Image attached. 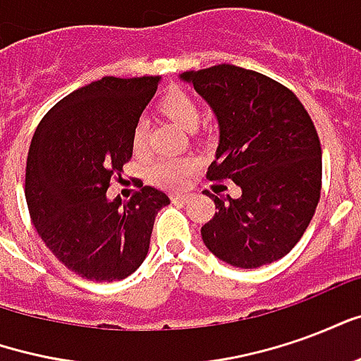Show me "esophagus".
I'll return each mask as SVG.
<instances>
[{
  "label": "esophagus",
  "mask_w": 361,
  "mask_h": 361,
  "mask_svg": "<svg viewBox=\"0 0 361 361\" xmlns=\"http://www.w3.org/2000/svg\"><path fill=\"white\" fill-rule=\"evenodd\" d=\"M172 203H178V204H188L191 201V195H172Z\"/></svg>",
  "instance_id": "1"
}]
</instances>
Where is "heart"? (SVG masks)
<instances>
[{
    "label": "heart",
    "mask_w": 361,
    "mask_h": 361,
    "mask_svg": "<svg viewBox=\"0 0 361 361\" xmlns=\"http://www.w3.org/2000/svg\"><path fill=\"white\" fill-rule=\"evenodd\" d=\"M158 108L164 116L172 119L176 126H180L185 131H193L199 126V119H201L199 102L185 90L170 89L160 98ZM147 129H149L147 119H139L135 123L133 137H131L135 152L145 150ZM193 170H195V160L193 158H160V160L150 164L149 180L154 181L157 185H162V188H181L188 181Z\"/></svg>",
    "instance_id": "obj_1"
}]
</instances>
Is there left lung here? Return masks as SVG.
I'll list each match as a JSON object with an SVG mask.
<instances>
[{
    "mask_svg": "<svg viewBox=\"0 0 361 361\" xmlns=\"http://www.w3.org/2000/svg\"><path fill=\"white\" fill-rule=\"evenodd\" d=\"M219 121L209 180L234 181L238 199L207 191L216 209L204 245L228 265L257 269L282 259L310 226L321 195V142L292 90L250 69L214 66L180 75Z\"/></svg>",
    "mask_w": 361,
    "mask_h": 361,
    "instance_id": "obj_1",
    "label": "left lung"
}]
</instances>
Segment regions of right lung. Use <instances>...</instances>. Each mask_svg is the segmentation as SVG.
<instances>
[{"instance_id": "right-lung-1", "label": "right lung", "mask_w": 361, "mask_h": 361, "mask_svg": "<svg viewBox=\"0 0 361 361\" xmlns=\"http://www.w3.org/2000/svg\"><path fill=\"white\" fill-rule=\"evenodd\" d=\"M160 77H104L75 90L38 123L28 149V212L59 263L94 282L133 274L149 253L166 193L141 185L129 203L108 199L114 173L133 154V127Z\"/></svg>"}]
</instances>
